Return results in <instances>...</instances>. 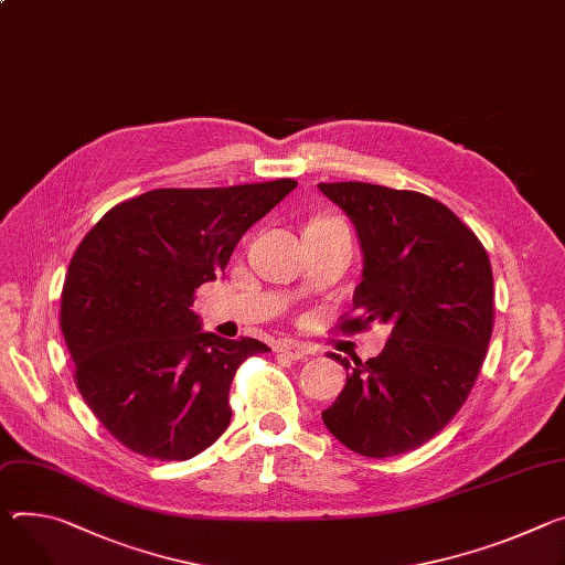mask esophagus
<instances>
[{
	"label": "esophagus",
	"mask_w": 565,
	"mask_h": 565,
	"mask_svg": "<svg viewBox=\"0 0 565 565\" xmlns=\"http://www.w3.org/2000/svg\"><path fill=\"white\" fill-rule=\"evenodd\" d=\"M277 351L286 358H290V361H299V358H306L309 353H313V349L306 344V342H299V340H284Z\"/></svg>",
	"instance_id": "34e87169"
}]
</instances>
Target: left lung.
I'll return each instance as SVG.
<instances>
[{
    "mask_svg": "<svg viewBox=\"0 0 565 565\" xmlns=\"http://www.w3.org/2000/svg\"><path fill=\"white\" fill-rule=\"evenodd\" d=\"M353 221L365 268L353 290L361 333L381 322L385 349L370 361L329 353L347 385L324 426L365 457H392L433 439L467 403L493 331V273L484 245L439 200L370 182H320Z\"/></svg>",
    "mask_w": 565,
    "mask_h": 565,
    "instance_id": "left-lung-1",
    "label": "left lung"
}]
</instances>
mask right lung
Listing matches in <instances>:
<instances>
[{"mask_svg":"<svg viewBox=\"0 0 565 565\" xmlns=\"http://www.w3.org/2000/svg\"><path fill=\"white\" fill-rule=\"evenodd\" d=\"M295 180L152 189L124 200L76 247L61 295L74 381L126 448L184 461L230 426V387L254 338L200 331L195 288L227 268L241 236Z\"/></svg>","mask_w":565,"mask_h":565,"instance_id":"add662e5","label":"right lung"}]
</instances>
